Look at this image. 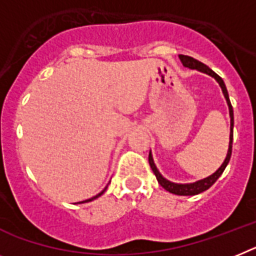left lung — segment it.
I'll use <instances>...</instances> for the list:
<instances>
[{
	"mask_svg": "<svg viewBox=\"0 0 256 256\" xmlns=\"http://www.w3.org/2000/svg\"><path fill=\"white\" fill-rule=\"evenodd\" d=\"M180 60H181L182 65L184 68H196L199 72H206V74L211 75L212 78H214L218 80V83L220 84L221 90H222V94H224L225 98H226V102H228V106H229V116H230V140H229V150H228V154L226 158H225L224 162L221 165L220 168L218 170L214 172V174H211L210 177L204 178V180H200V181H196L194 184H174V182H170L168 180H165L162 176L160 174V172L156 168V165L154 162V158H152V154L150 152V156H148V161H150V165H151V169L152 172L154 173L156 178H158V184L162 186L166 191L172 192V194H176V195H196V194H200L203 191L208 190V188H211L212 184L214 182L218 181V177L222 174V172L225 170L226 168L228 162L230 160V156H232V144H233V126H234V117H233V108H232V104H230V100H229V95H228V90L225 87V83L224 80L218 76V74L214 72H212L211 68H208L207 65L204 64H202L200 61H198V60L192 58V57H188V56H184V54H180Z\"/></svg>",
	"mask_w": 256,
	"mask_h": 256,
	"instance_id": "left-lung-1",
	"label": "left lung"
}]
</instances>
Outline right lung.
<instances>
[{"label": "right lung", "mask_w": 256, "mask_h": 256, "mask_svg": "<svg viewBox=\"0 0 256 256\" xmlns=\"http://www.w3.org/2000/svg\"><path fill=\"white\" fill-rule=\"evenodd\" d=\"M106 188H108V186H106ZM106 188H105L104 190H102V192H100V194L95 195V196H94V198H91V199H87V200H84V202H79V203H87V202H91V200H94V199H96V198H98V196H100V195H102V194H104V191L106 190Z\"/></svg>", "instance_id": "add662e5"}]
</instances>
